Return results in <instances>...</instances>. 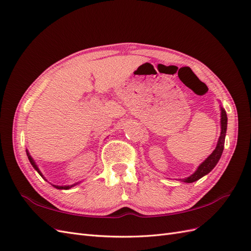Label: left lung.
<instances>
[{"mask_svg":"<svg viewBox=\"0 0 251 251\" xmlns=\"http://www.w3.org/2000/svg\"><path fill=\"white\" fill-rule=\"evenodd\" d=\"M226 130H227V115H226L225 110L221 107V134H220V137H219L216 149L198 166V169L196 170V172L194 174H192L191 176L187 177V178L180 179V180L185 182V183H192V182L199 180L200 178L204 177L205 175H207L209 172H211V170L217 165V163L220 160V158H221V156H222L223 150H224Z\"/></svg>","mask_w":251,"mask_h":251,"instance_id":"8db88e82","label":"left lung"}]
</instances>
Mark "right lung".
<instances>
[{
	"instance_id": "obj_1",
	"label": "right lung",
	"mask_w": 251,
	"mask_h": 251,
	"mask_svg": "<svg viewBox=\"0 0 251 251\" xmlns=\"http://www.w3.org/2000/svg\"><path fill=\"white\" fill-rule=\"evenodd\" d=\"M26 153H27V156H28V159H29V161H30V163H31V165L33 166V168H34V170L37 172V173H39L40 175H41V176L44 178V176H43V174L41 173V171H40V169H39V166H37L36 165V163L34 162V160H33V158L31 157V156H30V154H29V151H28V150H26ZM45 179V178H44ZM45 180H46V179H45ZM79 183V182H77V183H74V184H71V185H64V186H58V185H53V186H54V187H56L57 189H70L71 187H73V186H75V185H76V184H78Z\"/></svg>"
}]
</instances>
